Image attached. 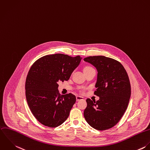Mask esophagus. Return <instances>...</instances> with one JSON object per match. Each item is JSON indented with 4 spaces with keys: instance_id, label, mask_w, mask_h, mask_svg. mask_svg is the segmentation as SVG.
<instances>
[{
    "instance_id": "34e87169",
    "label": "esophagus",
    "mask_w": 150,
    "mask_h": 150,
    "mask_svg": "<svg viewBox=\"0 0 150 150\" xmlns=\"http://www.w3.org/2000/svg\"><path fill=\"white\" fill-rule=\"evenodd\" d=\"M84 100V98L82 97H80V96H77L76 97V100L77 101H79V100Z\"/></svg>"
}]
</instances>
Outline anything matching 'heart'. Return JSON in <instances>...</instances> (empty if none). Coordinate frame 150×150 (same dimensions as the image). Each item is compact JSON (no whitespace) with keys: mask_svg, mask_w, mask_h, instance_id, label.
Masks as SVG:
<instances>
[{"mask_svg":"<svg viewBox=\"0 0 150 150\" xmlns=\"http://www.w3.org/2000/svg\"><path fill=\"white\" fill-rule=\"evenodd\" d=\"M94 69L93 67H91V66H86V67H84V71H85V70H90V69ZM81 92H83V91H81Z\"/></svg>","mask_w":150,"mask_h":150,"instance_id":"heart-1","label":"heart"}]
</instances>
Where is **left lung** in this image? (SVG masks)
Wrapping results in <instances>:
<instances>
[{"label": "left lung", "instance_id": "8db88e82", "mask_svg": "<svg viewBox=\"0 0 150 150\" xmlns=\"http://www.w3.org/2000/svg\"><path fill=\"white\" fill-rule=\"evenodd\" d=\"M84 60L98 70L94 94L100 97L97 101L87 99L84 116L93 128L100 131L108 130L119 122L127 108L131 96L128 74L123 65L112 58L94 56Z\"/></svg>", "mask_w": 150, "mask_h": 150}]
</instances>
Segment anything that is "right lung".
<instances>
[{"label": "right lung", "instance_id": "right-lung-1", "mask_svg": "<svg viewBox=\"0 0 150 150\" xmlns=\"http://www.w3.org/2000/svg\"><path fill=\"white\" fill-rule=\"evenodd\" d=\"M81 60L80 56L56 53L40 57L31 67L25 97L33 115L42 125L56 127L69 117L76 98L71 93L61 96L57 82L67 81Z\"/></svg>", "mask_w": 150, "mask_h": 150}]
</instances>
